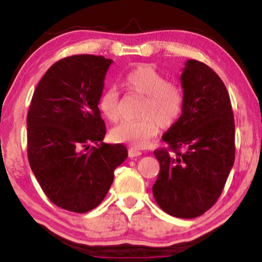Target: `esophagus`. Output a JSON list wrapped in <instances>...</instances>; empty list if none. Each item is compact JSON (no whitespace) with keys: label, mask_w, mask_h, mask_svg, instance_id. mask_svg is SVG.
<instances>
[{"label":"esophagus","mask_w":262,"mask_h":262,"mask_svg":"<svg viewBox=\"0 0 262 262\" xmlns=\"http://www.w3.org/2000/svg\"><path fill=\"white\" fill-rule=\"evenodd\" d=\"M141 155H142V152L141 151L137 150V148H134V147L128 148V156H130L131 159H134V157H139V156H141Z\"/></svg>","instance_id":"esophagus-1"}]
</instances>
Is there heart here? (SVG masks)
Instances as JSON below:
<instances>
[{"instance_id": "obj_1", "label": "heart", "mask_w": 262, "mask_h": 262, "mask_svg": "<svg viewBox=\"0 0 262 262\" xmlns=\"http://www.w3.org/2000/svg\"><path fill=\"white\" fill-rule=\"evenodd\" d=\"M123 86L128 91L146 96L142 103L140 120H127L112 131L117 142H125L134 147H146L159 134L160 127H170L181 116L184 94L175 83L150 64H140L123 77ZM98 108L110 121L120 119V98L114 87L105 90L98 100Z\"/></svg>"}]
</instances>
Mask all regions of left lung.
Masks as SVG:
<instances>
[{
  "instance_id": "1",
  "label": "left lung",
  "mask_w": 262,
  "mask_h": 262,
  "mask_svg": "<svg viewBox=\"0 0 262 262\" xmlns=\"http://www.w3.org/2000/svg\"><path fill=\"white\" fill-rule=\"evenodd\" d=\"M180 80L184 108L162 136L175 154L154 151L160 172L152 192L168 215L193 219L211 209L224 190L235 161V121L229 92L207 64L187 60Z\"/></svg>"
}]
</instances>
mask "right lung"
<instances>
[{
  "instance_id": "1",
  "label": "right lung",
  "mask_w": 262,
  "mask_h": 262,
  "mask_svg": "<svg viewBox=\"0 0 262 262\" xmlns=\"http://www.w3.org/2000/svg\"><path fill=\"white\" fill-rule=\"evenodd\" d=\"M111 63L103 56L62 58L47 70L31 100V170L47 198L72 212L98 206L111 187L115 168L127 157L123 145L103 142L106 127L98 100Z\"/></svg>"
}]
</instances>
